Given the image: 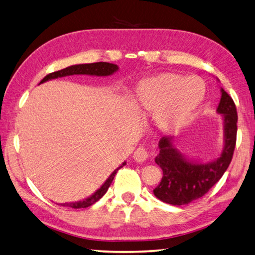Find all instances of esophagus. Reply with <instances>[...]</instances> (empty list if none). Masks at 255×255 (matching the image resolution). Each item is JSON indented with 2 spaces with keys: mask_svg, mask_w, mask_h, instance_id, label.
Masks as SVG:
<instances>
[{
  "mask_svg": "<svg viewBox=\"0 0 255 255\" xmlns=\"http://www.w3.org/2000/svg\"><path fill=\"white\" fill-rule=\"evenodd\" d=\"M147 158H148V151L145 147L137 148L136 151L133 152V159H135L137 163H143Z\"/></svg>",
  "mask_w": 255,
  "mask_h": 255,
  "instance_id": "1",
  "label": "esophagus"
}]
</instances>
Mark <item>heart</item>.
Wrapping results in <instances>:
<instances>
[{
  "mask_svg": "<svg viewBox=\"0 0 255 255\" xmlns=\"http://www.w3.org/2000/svg\"><path fill=\"white\" fill-rule=\"evenodd\" d=\"M135 97L142 113H156L155 126L160 132H175L187 125L200 108L205 83L198 77L163 72L138 82Z\"/></svg>",
  "mask_w": 255,
  "mask_h": 255,
  "instance_id": "1",
  "label": "heart"
}]
</instances>
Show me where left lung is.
Here are the masks:
<instances>
[{
    "label": "left lung",
    "mask_w": 255,
    "mask_h": 255,
    "mask_svg": "<svg viewBox=\"0 0 255 255\" xmlns=\"http://www.w3.org/2000/svg\"><path fill=\"white\" fill-rule=\"evenodd\" d=\"M217 114L222 115L224 146L212 161L189 159L175 146L174 137L165 136L158 142L159 154L155 163L163 170V178L154 189L158 200L170 205H186L201 198L219 182L232 160L238 131V114L233 99L221 88Z\"/></svg>",
    "instance_id": "1"
}]
</instances>
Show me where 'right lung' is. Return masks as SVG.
<instances>
[{
	"instance_id": "obj_1",
	"label": "right lung",
	"mask_w": 255,
	"mask_h": 255,
	"mask_svg": "<svg viewBox=\"0 0 255 255\" xmlns=\"http://www.w3.org/2000/svg\"><path fill=\"white\" fill-rule=\"evenodd\" d=\"M119 67L117 64L114 63H108V62H96V63H82V64H73V66L68 67L66 69H62V70L55 71L50 73L47 77H44L40 83H43L45 81L57 79V78H62L67 76H73V75H87V76H97V77H107L112 76L116 71H118ZM126 165V161L119 166L117 169H115L114 172L110 174L109 177L106 179V182L101 185L100 188L97 189V191L90 195L89 197L85 198L82 201L78 202H70V203H62V206L67 207H72V208H86L89 207L90 205L95 204L96 202H98L101 197H103L106 192L108 191L110 184L113 183L115 178V175L117 174V170L122 168L123 166Z\"/></svg>"
}]
</instances>
